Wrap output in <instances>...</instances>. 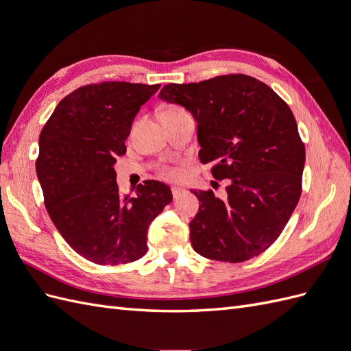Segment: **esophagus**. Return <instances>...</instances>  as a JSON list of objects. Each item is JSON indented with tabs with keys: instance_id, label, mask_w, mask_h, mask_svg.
<instances>
[{
	"instance_id": "obj_1",
	"label": "esophagus",
	"mask_w": 351,
	"mask_h": 351,
	"mask_svg": "<svg viewBox=\"0 0 351 351\" xmlns=\"http://www.w3.org/2000/svg\"><path fill=\"white\" fill-rule=\"evenodd\" d=\"M171 192H173L174 199H177V197H180V196H182V195L184 193V189L180 187V186H173V187H171Z\"/></svg>"
}]
</instances>
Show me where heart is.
<instances>
[{"instance_id":"b5f03b06","label":"heart","mask_w":351,"mask_h":351,"mask_svg":"<svg viewBox=\"0 0 351 351\" xmlns=\"http://www.w3.org/2000/svg\"><path fill=\"white\" fill-rule=\"evenodd\" d=\"M174 110H180V108H176V107H173V108H168L167 111H174ZM162 174H164L165 177H169V178H176V177L178 176V171H177L176 168H165Z\"/></svg>"}]
</instances>
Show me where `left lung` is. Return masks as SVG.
I'll use <instances>...</instances> for the list:
<instances>
[{
	"label": "left lung",
	"instance_id": "left-lung-1",
	"mask_svg": "<svg viewBox=\"0 0 351 351\" xmlns=\"http://www.w3.org/2000/svg\"><path fill=\"white\" fill-rule=\"evenodd\" d=\"M159 98L192 112L200 162L228 180L224 197L192 192L199 199L189 226L193 249L230 263L258 256L280 237L302 195L306 154L290 107L246 74L169 83Z\"/></svg>",
	"mask_w": 351,
	"mask_h": 351
}]
</instances>
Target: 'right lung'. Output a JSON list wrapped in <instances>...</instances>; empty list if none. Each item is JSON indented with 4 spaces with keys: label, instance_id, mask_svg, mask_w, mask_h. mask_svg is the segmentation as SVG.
I'll use <instances>...</instances> for the list:
<instances>
[{
    "label": "right lung",
    "instance_id": "obj_1",
    "mask_svg": "<svg viewBox=\"0 0 351 351\" xmlns=\"http://www.w3.org/2000/svg\"><path fill=\"white\" fill-rule=\"evenodd\" d=\"M159 88L86 84L60 101L40 132L36 174L45 208L70 247L93 263L141 259L147 228L173 200L171 189L156 180L121 196L114 169L136 114Z\"/></svg>",
    "mask_w": 351,
    "mask_h": 351
}]
</instances>
